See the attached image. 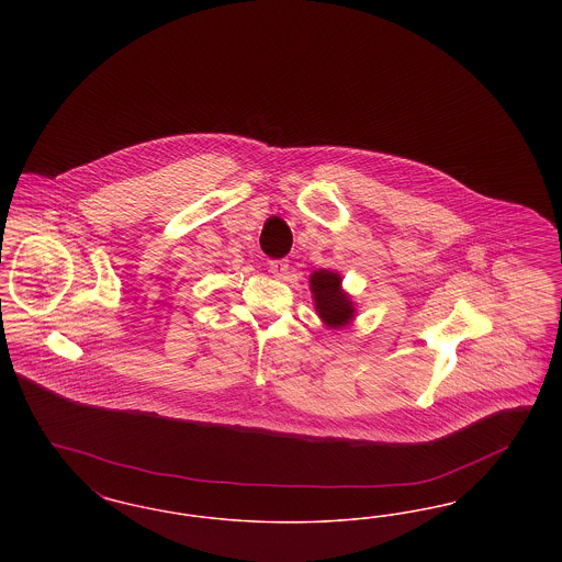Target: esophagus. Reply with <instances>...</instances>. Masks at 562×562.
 <instances>
[{
    "label": "esophagus",
    "instance_id": "esophagus-1",
    "mask_svg": "<svg viewBox=\"0 0 562 562\" xmlns=\"http://www.w3.org/2000/svg\"><path fill=\"white\" fill-rule=\"evenodd\" d=\"M269 271H271L273 278H278V280H289L291 266H289V261H284V259H276V261H269Z\"/></svg>",
    "mask_w": 562,
    "mask_h": 562
}]
</instances>
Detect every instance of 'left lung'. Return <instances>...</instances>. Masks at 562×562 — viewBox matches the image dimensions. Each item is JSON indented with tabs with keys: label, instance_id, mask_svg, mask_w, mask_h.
<instances>
[{
	"label": "left lung",
	"instance_id": "1",
	"mask_svg": "<svg viewBox=\"0 0 562 562\" xmlns=\"http://www.w3.org/2000/svg\"><path fill=\"white\" fill-rule=\"evenodd\" d=\"M310 289L314 294L316 312L330 328H341L356 316L353 301L341 289V276L330 269H318L310 276Z\"/></svg>",
	"mask_w": 562,
	"mask_h": 562
}]
</instances>
